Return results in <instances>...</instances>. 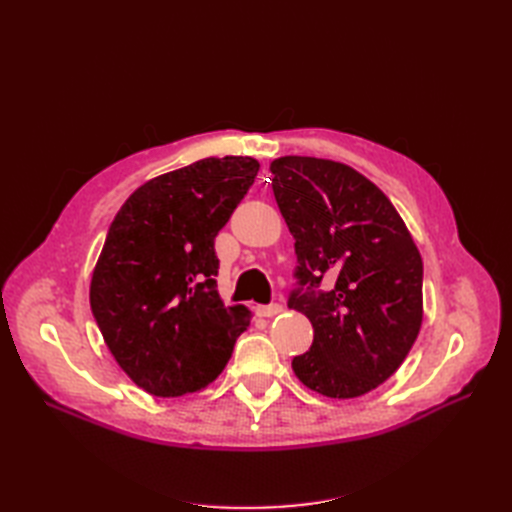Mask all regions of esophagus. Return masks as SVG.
<instances>
[{"label":"esophagus","instance_id":"1","mask_svg":"<svg viewBox=\"0 0 512 512\" xmlns=\"http://www.w3.org/2000/svg\"><path fill=\"white\" fill-rule=\"evenodd\" d=\"M256 312H258V316H262V318H273V316H277V314L282 312V305H280V303L258 305V307H256Z\"/></svg>","mask_w":512,"mask_h":512}]
</instances>
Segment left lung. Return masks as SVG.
I'll list each match as a JSON object with an SVG mask.
<instances>
[{
	"label": "left lung",
	"mask_w": 512,
	"mask_h": 512,
	"mask_svg": "<svg viewBox=\"0 0 512 512\" xmlns=\"http://www.w3.org/2000/svg\"><path fill=\"white\" fill-rule=\"evenodd\" d=\"M271 173L297 254L288 307L314 327L294 374L324 397H361L395 374L421 331V254L391 200L354 168L286 156Z\"/></svg>",
	"instance_id": "obj_1"
}]
</instances>
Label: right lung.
<instances>
[{
	"label": "right lung",
	"instance_id": "obj_1",
	"mask_svg": "<svg viewBox=\"0 0 512 512\" xmlns=\"http://www.w3.org/2000/svg\"><path fill=\"white\" fill-rule=\"evenodd\" d=\"M254 158H205L141 185L108 228L89 288L104 342L156 397L205 389L250 327L218 292L215 237L258 175Z\"/></svg>",
	"mask_w": 512,
	"mask_h": 512
}]
</instances>
